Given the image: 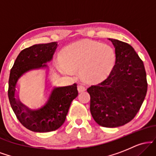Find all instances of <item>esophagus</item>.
Masks as SVG:
<instances>
[{
	"instance_id": "obj_1",
	"label": "esophagus",
	"mask_w": 156,
	"mask_h": 156,
	"mask_svg": "<svg viewBox=\"0 0 156 156\" xmlns=\"http://www.w3.org/2000/svg\"><path fill=\"white\" fill-rule=\"evenodd\" d=\"M85 87H83V86L82 85H78V92H83V91H85Z\"/></svg>"
}]
</instances>
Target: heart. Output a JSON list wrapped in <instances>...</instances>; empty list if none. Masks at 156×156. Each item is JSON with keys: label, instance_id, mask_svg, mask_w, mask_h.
<instances>
[{"label": "heart", "instance_id": "obj_1", "mask_svg": "<svg viewBox=\"0 0 156 156\" xmlns=\"http://www.w3.org/2000/svg\"><path fill=\"white\" fill-rule=\"evenodd\" d=\"M58 69L64 74L79 71L87 82L104 79L112 70L116 55L112 48L96 42H83L69 46L61 54Z\"/></svg>", "mask_w": 156, "mask_h": 156}]
</instances>
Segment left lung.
<instances>
[{
  "mask_svg": "<svg viewBox=\"0 0 156 156\" xmlns=\"http://www.w3.org/2000/svg\"><path fill=\"white\" fill-rule=\"evenodd\" d=\"M115 48L116 61L105 80L87 89L90 112L98 125L116 128L129 122L140 109L147 91L143 62L129 44L108 39Z\"/></svg>",
  "mask_w": 156,
  "mask_h": 156,
  "instance_id": "8db88e82",
  "label": "left lung"
}]
</instances>
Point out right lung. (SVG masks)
<instances>
[{"instance_id": "1", "label": "right lung", "mask_w": 156, "mask_h": 156, "mask_svg": "<svg viewBox=\"0 0 156 156\" xmlns=\"http://www.w3.org/2000/svg\"><path fill=\"white\" fill-rule=\"evenodd\" d=\"M58 47L56 42L38 44L23 50L11 69L8 96L16 117L23 126L34 132L44 133L57 130L65 121L71 103L78 96L76 83L54 87L47 101L38 108H30L20 101L16 87L21 76L29 71L47 69Z\"/></svg>"}]
</instances>
